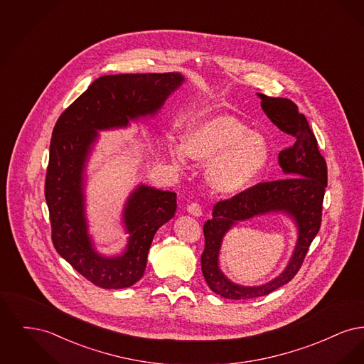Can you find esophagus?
Listing matches in <instances>:
<instances>
[{"label": "esophagus", "instance_id": "34e87169", "mask_svg": "<svg viewBox=\"0 0 364 364\" xmlns=\"http://www.w3.org/2000/svg\"><path fill=\"white\" fill-rule=\"evenodd\" d=\"M187 211L193 217H200L202 215V208L198 203H191L187 206Z\"/></svg>", "mask_w": 364, "mask_h": 364}]
</instances>
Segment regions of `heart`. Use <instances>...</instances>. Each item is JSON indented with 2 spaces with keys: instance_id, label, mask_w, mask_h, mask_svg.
I'll list each match as a JSON object with an SVG mask.
<instances>
[{
  "instance_id": "b5f03b06",
  "label": "heart",
  "mask_w": 364,
  "mask_h": 364,
  "mask_svg": "<svg viewBox=\"0 0 364 364\" xmlns=\"http://www.w3.org/2000/svg\"><path fill=\"white\" fill-rule=\"evenodd\" d=\"M176 165H186L190 156L208 162L205 180L220 196H237L248 190L264 172L270 161L267 139L235 116L217 114L192 122L181 138V146L169 147Z\"/></svg>"
}]
</instances>
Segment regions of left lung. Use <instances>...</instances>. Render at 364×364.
Listing matches in <instances>:
<instances>
[{
    "mask_svg": "<svg viewBox=\"0 0 364 364\" xmlns=\"http://www.w3.org/2000/svg\"><path fill=\"white\" fill-rule=\"evenodd\" d=\"M262 110L294 144L278 154V165L287 178L262 183L229 200L218 202L213 218L203 226L205 251L202 273L214 294L232 300H245L269 294L288 284L299 272L314 237L319 232L322 202L328 186V168L304 114L287 98L258 94ZM279 213L291 219L296 229V242L284 270L262 286H242L225 277L219 267V254L225 233L240 222L257 216Z\"/></svg>",
    "mask_w": 364,
    "mask_h": 364,
    "instance_id": "8db88e82",
    "label": "left lung"
}]
</instances>
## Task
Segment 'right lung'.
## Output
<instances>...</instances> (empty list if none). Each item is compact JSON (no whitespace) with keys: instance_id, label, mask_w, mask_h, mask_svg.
Masks as SVG:
<instances>
[{"instance_id":"add662e5","label":"right lung","mask_w":364,"mask_h":364,"mask_svg":"<svg viewBox=\"0 0 364 364\" xmlns=\"http://www.w3.org/2000/svg\"><path fill=\"white\" fill-rule=\"evenodd\" d=\"M186 83L180 72L105 75L70 105L53 129L45 198L57 252L94 285L124 289L143 277L156 230L176 213V192L139 183L122 205L127 244L120 254L98 250L87 217L88 162L100 132L156 119ZM154 129V128H153Z\"/></svg>"}]
</instances>
